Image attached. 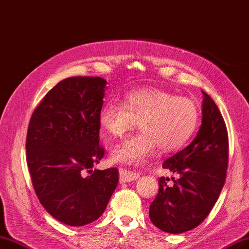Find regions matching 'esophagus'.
Masks as SVG:
<instances>
[{
  "instance_id": "obj_1",
  "label": "esophagus",
  "mask_w": 249,
  "mask_h": 249,
  "mask_svg": "<svg viewBox=\"0 0 249 249\" xmlns=\"http://www.w3.org/2000/svg\"><path fill=\"white\" fill-rule=\"evenodd\" d=\"M138 178H140L139 173H135V172H133V171L119 169V181L121 182V184H124V182L133 181Z\"/></svg>"
}]
</instances>
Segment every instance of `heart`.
Listing matches in <instances>:
<instances>
[{
	"mask_svg": "<svg viewBox=\"0 0 249 249\" xmlns=\"http://www.w3.org/2000/svg\"><path fill=\"white\" fill-rule=\"evenodd\" d=\"M199 110L191 100L158 88H142L126 94L123 104L101 109L99 125L106 135L120 138L139 121L141 133L110 149V160L130 166L145 164L161 148L164 153L184 146L196 128Z\"/></svg>",
	"mask_w": 249,
	"mask_h": 249,
	"instance_id": "heart-1",
	"label": "heart"
}]
</instances>
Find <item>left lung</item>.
<instances>
[{
    "instance_id": "left-lung-1",
    "label": "left lung",
    "mask_w": 249,
    "mask_h": 249,
    "mask_svg": "<svg viewBox=\"0 0 249 249\" xmlns=\"http://www.w3.org/2000/svg\"><path fill=\"white\" fill-rule=\"evenodd\" d=\"M202 124L191 143L163 162L177 176L173 186L160 177L159 192L149 207V218L160 230L179 234L195 229L210 214L224 187L229 142L225 120L204 91Z\"/></svg>"
}]
</instances>
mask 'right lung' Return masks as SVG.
I'll return each instance as SVG.
<instances>
[{"instance_id": "right-lung-1", "label": "right lung", "mask_w": 249, "mask_h": 249, "mask_svg": "<svg viewBox=\"0 0 249 249\" xmlns=\"http://www.w3.org/2000/svg\"><path fill=\"white\" fill-rule=\"evenodd\" d=\"M106 84L86 76L61 80L29 124L25 147L35 194L50 215L68 226L98 219L119 180L117 169H92L104 156L99 114Z\"/></svg>"}]
</instances>
